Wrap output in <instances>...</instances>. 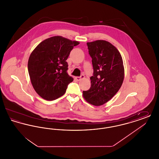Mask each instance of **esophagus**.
<instances>
[{"label": "esophagus", "mask_w": 159, "mask_h": 159, "mask_svg": "<svg viewBox=\"0 0 159 159\" xmlns=\"http://www.w3.org/2000/svg\"><path fill=\"white\" fill-rule=\"evenodd\" d=\"M84 75H81V76H80V77H75V79H76L77 81H80L81 79H84Z\"/></svg>", "instance_id": "1"}]
</instances>
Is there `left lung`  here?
<instances>
[{
    "label": "left lung",
    "mask_w": 159,
    "mask_h": 159,
    "mask_svg": "<svg viewBox=\"0 0 159 159\" xmlns=\"http://www.w3.org/2000/svg\"><path fill=\"white\" fill-rule=\"evenodd\" d=\"M93 75L91 86L83 91L85 100L92 105L102 106L113 97L123 82L125 70L120 53L111 43L103 40L88 42Z\"/></svg>",
    "instance_id": "obj_1"
}]
</instances>
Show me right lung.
<instances>
[{"mask_svg": "<svg viewBox=\"0 0 159 159\" xmlns=\"http://www.w3.org/2000/svg\"><path fill=\"white\" fill-rule=\"evenodd\" d=\"M80 43L60 36L46 39L31 53L28 71L34 89L42 98L52 101L66 92L73 78L66 62L74 46Z\"/></svg>", "mask_w": 159, "mask_h": 159, "instance_id": "1", "label": "right lung"}]
</instances>
